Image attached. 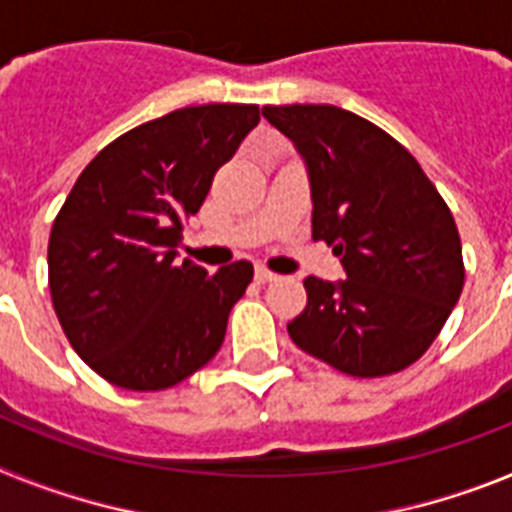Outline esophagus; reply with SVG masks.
<instances>
[{"instance_id":"34e87169","label":"esophagus","mask_w":512,"mask_h":512,"mask_svg":"<svg viewBox=\"0 0 512 512\" xmlns=\"http://www.w3.org/2000/svg\"><path fill=\"white\" fill-rule=\"evenodd\" d=\"M277 279V274L269 269H264V266H256V282L259 284H266V282H274Z\"/></svg>"}]
</instances>
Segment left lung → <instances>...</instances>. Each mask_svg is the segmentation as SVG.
I'll list each match as a JSON object with an SVG mask.
<instances>
[{"label": "left lung", "instance_id": "left-lung-1", "mask_svg": "<svg viewBox=\"0 0 512 512\" xmlns=\"http://www.w3.org/2000/svg\"><path fill=\"white\" fill-rule=\"evenodd\" d=\"M295 143L312 197V238L346 279L307 277L289 338L351 377L402 372L428 351L459 302L464 261L454 215L392 135L333 104L264 107Z\"/></svg>", "mask_w": 512, "mask_h": 512}]
</instances>
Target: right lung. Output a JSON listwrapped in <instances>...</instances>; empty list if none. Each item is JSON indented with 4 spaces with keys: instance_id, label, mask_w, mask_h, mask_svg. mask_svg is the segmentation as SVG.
Returning a JSON list of instances; mask_svg holds the SVG:
<instances>
[{
    "instance_id": "obj_1",
    "label": "right lung",
    "mask_w": 512,
    "mask_h": 512,
    "mask_svg": "<svg viewBox=\"0 0 512 512\" xmlns=\"http://www.w3.org/2000/svg\"><path fill=\"white\" fill-rule=\"evenodd\" d=\"M261 120L256 104L169 112L112 140L81 171L48 241V284L76 354L122 390L174 387L220 351L253 279L184 259L182 220Z\"/></svg>"
}]
</instances>
